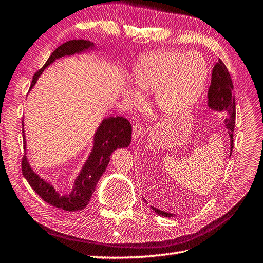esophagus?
<instances>
[{
  "mask_svg": "<svg viewBox=\"0 0 263 263\" xmlns=\"http://www.w3.org/2000/svg\"><path fill=\"white\" fill-rule=\"evenodd\" d=\"M143 134H144V127H143L141 122L137 121L133 127V138H134V141H137L138 138L143 136Z\"/></svg>",
  "mask_w": 263,
  "mask_h": 263,
  "instance_id": "1",
  "label": "esophagus"
}]
</instances>
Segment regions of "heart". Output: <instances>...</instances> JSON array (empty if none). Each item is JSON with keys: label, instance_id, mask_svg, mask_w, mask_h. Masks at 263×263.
Segmentation results:
<instances>
[{"label": "heart", "instance_id": "b5f03b06", "mask_svg": "<svg viewBox=\"0 0 263 263\" xmlns=\"http://www.w3.org/2000/svg\"><path fill=\"white\" fill-rule=\"evenodd\" d=\"M210 67L200 52L162 50L145 54L134 67V85L142 93L155 92V104L166 117H177L204 92ZM130 103H140L141 93H127Z\"/></svg>", "mask_w": 263, "mask_h": 263}]
</instances>
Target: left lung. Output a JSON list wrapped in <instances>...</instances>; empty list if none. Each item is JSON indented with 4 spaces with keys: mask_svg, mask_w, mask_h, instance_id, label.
Wrapping results in <instances>:
<instances>
[{
    "mask_svg": "<svg viewBox=\"0 0 263 263\" xmlns=\"http://www.w3.org/2000/svg\"><path fill=\"white\" fill-rule=\"evenodd\" d=\"M209 98V107L213 111L220 112L224 115V122L227 128L229 129L228 134L230 136V151L234 147V129L236 121V105H235V96H234V85H232L231 77L229 71L226 67L223 62L219 59L212 71V80L211 86L207 92ZM157 214L172 217L174 216L171 213L163 212L155 207H151Z\"/></svg>",
    "mask_w": 263,
    "mask_h": 263,
    "instance_id": "1",
    "label": "left lung"
}]
</instances>
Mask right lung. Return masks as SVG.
<instances>
[{
  "instance_id": "right-lung-1",
  "label": "right lung",
  "mask_w": 263,
  "mask_h": 263,
  "mask_svg": "<svg viewBox=\"0 0 263 263\" xmlns=\"http://www.w3.org/2000/svg\"><path fill=\"white\" fill-rule=\"evenodd\" d=\"M95 49V44L88 40H71L63 43L48 58L44 66L34 74L31 88L35 85L42 72L52 64L56 59L66 56H73L76 53H82ZM24 127V125H23ZM24 147L26 148L25 132L23 129ZM132 141V125L126 118L108 117L103 119L100 126L93 134V144L88 159L83 163L82 170L74 180L73 189L67 195H61L56 189L44 178L37 175L29 165L27 157H23L22 172L32 189L48 204L64 211H81L88 205L91 195L95 191L98 180L110 161V156L117 148L127 147Z\"/></svg>"
}]
</instances>
